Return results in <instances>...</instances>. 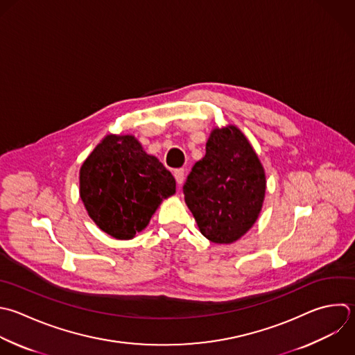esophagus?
<instances>
[{
  "label": "esophagus",
  "mask_w": 355,
  "mask_h": 355,
  "mask_svg": "<svg viewBox=\"0 0 355 355\" xmlns=\"http://www.w3.org/2000/svg\"><path fill=\"white\" fill-rule=\"evenodd\" d=\"M184 169L183 168H180V169H176L175 172H173V176H175V179H176V182H178V184L179 186H182V183L184 182Z\"/></svg>",
  "instance_id": "obj_1"
}]
</instances>
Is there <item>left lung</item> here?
<instances>
[{"instance_id": "8db88e82", "label": "left lung", "mask_w": 355, "mask_h": 355, "mask_svg": "<svg viewBox=\"0 0 355 355\" xmlns=\"http://www.w3.org/2000/svg\"><path fill=\"white\" fill-rule=\"evenodd\" d=\"M205 150L183 186L184 201L204 237L232 244L259 216L266 190L265 169L234 125L212 129Z\"/></svg>"}]
</instances>
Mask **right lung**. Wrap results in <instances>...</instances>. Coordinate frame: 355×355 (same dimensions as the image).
<instances>
[{
    "mask_svg": "<svg viewBox=\"0 0 355 355\" xmlns=\"http://www.w3.org/2000/svg\"><path fill=\"white\" fill-rule=\"evenodd\" d=\"M79 186L89 216L118 240L146 229L161 202L176 193L172 173L132 135H107L82 164Z\"/></svg>",
    "mask_w": 355,
    "mask_h": 355,
    "instance_id": "right-lung-1",
    "label": "right lung"
}]
</instances>
